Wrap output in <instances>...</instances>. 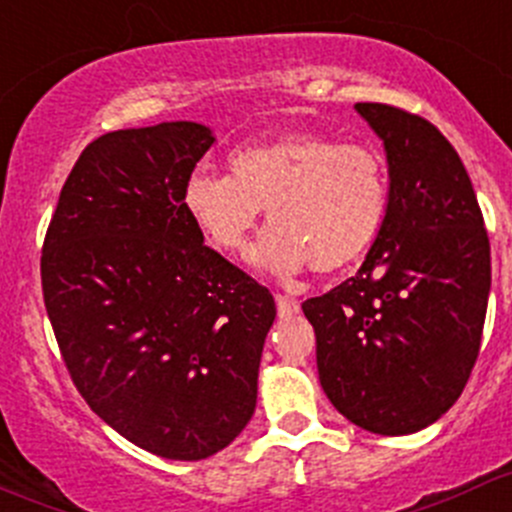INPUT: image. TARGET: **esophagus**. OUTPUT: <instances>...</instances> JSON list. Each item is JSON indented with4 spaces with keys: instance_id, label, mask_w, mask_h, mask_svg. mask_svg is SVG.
Masks as SVG:
<instances>
[{
    "instance_id": "1",
    "label": "esophagus",
    "mask_w": 512,
    "mask_h": 512,
    "mask_svg": "<svg viewBox=\"0 0 512 512\" xmlns=\"http://www.w3.org/2000/svg\"><path fill=\"white\" fill-rule=\"evenodd\" d=\"M276 308H278V316L281 318H291V316H296L298 313V301L296 298H288V296H283V293H276Z\"/></svg>"
}]
</instances>
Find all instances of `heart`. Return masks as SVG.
<instances>
[{
  "instance_id": "b5f03b06",
  "label": "heart",
  "mask_w": 512,
  "mask_h": 512,
  "mask_svg": "<svg viewBox=\"0 0 512 512\" xmlns=\"http://www.w3.org/2000/svg\"><path fill=\"white\" fill-rule=\"evenodd\" d=\"M231 176L196 169L181 206L206 244L241 256L266 208L258 261L278 273H333L366 254L388 206V169L366 144L291 134L236 151Z\"/></svg>"
}]
</instances>
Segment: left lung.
<instances>
[{
    "label": "left lung",
    "instance_id": "1",
    "mask_svg": "<svg viewBox=\"0 0 512 512\" xmlns=\"http://www.w3.org/2000/svg\"><path fill=\"white\" fill-rule=\"evenodd\" d=\"M388 156L386 216L356 276L303 301L328 401L358 428L438 421L478 361L490 241L458 151L423 116L361 101Z\"/></svg>",
    "mask_w": 512,
    "mask_h": 512
}]
</instances>
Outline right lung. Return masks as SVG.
Masks as SVG:
<instances>
[{"instance_id":"right-lung-1","label":"right lung","mask_w":512,"mask_h":512,"mask_svg":"<svg viewBox=\"0 0 512 512\" xmlns=\"http://www.w3.org/2000/svg\"><path fill=\"white\" fill-rule=\"evenodd\" d=\"M211 144L194 121L94 139L42 246L44 306L77 391L171 460L209 458L246 428L276 318L268 288L204 246L181 206Z\"/></svg>"}]
</instances>
